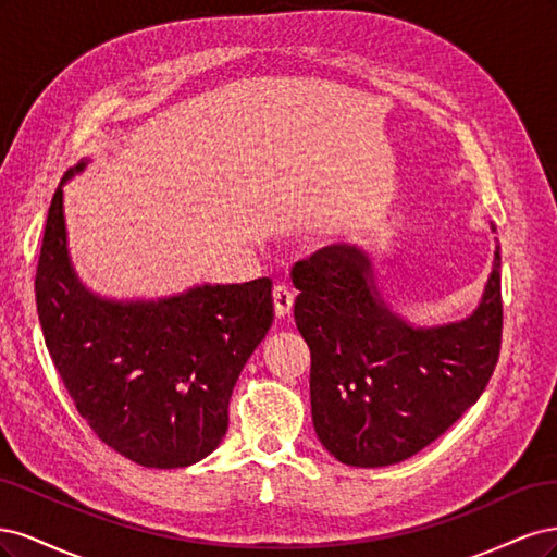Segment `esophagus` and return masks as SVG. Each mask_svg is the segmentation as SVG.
<instances>
[{
	"instance_id": "34e87169",
	"label": "esophagus",
	"mask_w": 557,
	"mask_h": 557,
	"mask_svg": "<svg viewBox=\"0 0 557 557\" xmlns=\"http://www.w3.org/2000/svg\"><path fill=\"white\" fill-rule=\"evenodd\" d=\"M293 301H295V295L293 290L288 288V285H276L274 288V313L276 318H285L290 311H293Z\"/></svg>"
}]
</instances>
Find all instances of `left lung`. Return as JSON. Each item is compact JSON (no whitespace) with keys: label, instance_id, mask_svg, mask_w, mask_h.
<instances>
[{"label":"left lung","instance_id":"obj_1","mask_svg":"<svg viewBox=\"0 0 557 557\" xmlns=\"http://www.w3.org/2000/svg\"><path fill=\"white\" fill-rule=\"evenodd\" d=\"M499 267L497 246L479 307L434 327L391 309L358 246L320 248L293 267L295 323L311 348L313 428L336 460L397 465L481 397L502 344Z\"/></svg>","mask_w":557,"mask_h":557}]
</instances>
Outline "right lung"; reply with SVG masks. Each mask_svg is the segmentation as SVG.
I'll use <instances>...</instances> for the list:
<instances>
[{"mask_svg":"<svg viewBox=\"0 0 557 557\" xmlns=\"http://www.w3.org/2000/svg\"><path fill=\"white\" fill-rule=\"evenodd\" d=\"M50 201L37 267L44 339L78 413L141 467L207 458L227 432L234 385L274 320L272 281L205 283L158 299L88 290L66 246L64 183Z\"/></svg>","mask_w":557,"mask_h":557,"instance_id":"obj_1","label":"right lung"}]
</instances>
